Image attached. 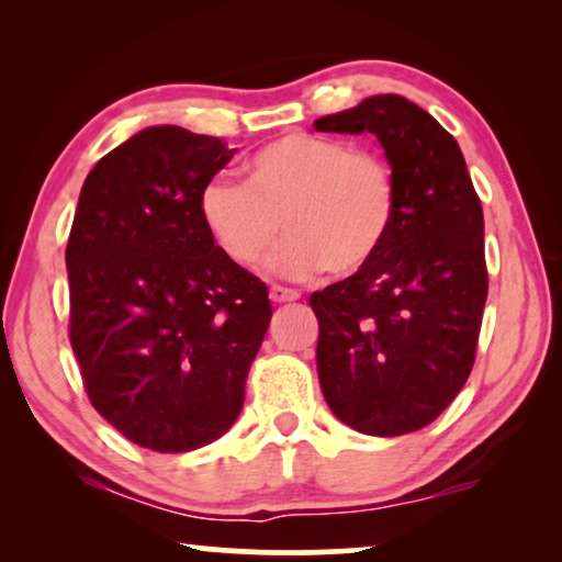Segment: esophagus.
Returning a JSON list of instances; mask_svg holds the SVG:
<instances>
[{
    "mask_svg": "<svg viewBox=\"0 0 562 562\" xmlns=\"http://www.w3.org/2000/svg\"><path fill=\"white\" fill-rule=\"evenodd\" d=\"M268 296H271V302H276V304H286V302H296L299 291H296V289L279 286V283H273V286L268 289Z\"/></svg>",
    "mask_w": 562,
    "mask_h": 562,
    "instance_id": "obj_1",
    "label": "esophagus"
}]
</instances>
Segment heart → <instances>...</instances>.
Instances as JSON below:
<instances>
[{
    "instance_id": "b5f03b06",
    "label": "heart",
    "mask_w": 562,
    "mask_h": 562,
    "mask_svg": "<svg viewBox=\"0 0 562 562\" xmlns=\"http://www.w3.org/2000/svg\"><path fill=\"white\" fill-rule=\"evenodd\" d=\"M245 187L212 179L199 194V220L222 256L252 268L281 227L266 268L306 281L329 268L350 276L373 263L398 212L396 176L375 153L310 133L263 145L243 164Z\"/></svg>"
}]
</instances>
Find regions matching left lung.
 Instances as JSON below:
<instances>
[{"label": "left lung", "instance_id": "left-lung-1", "mask_svg": "<svg viewBox=\"0 0 562 562\" xmlns=\"http://www.w3.org/2000/svg\"><path fill=\"white\" fill-rule=\"evenodd\" d=\"M314 127L371 133L398 187L379 258L310 299L322 394L358 432H414L440 417L471 375L488 294L481 199L456 137L409 99L368 97Z\"/></svg>", "mask_w": 562, "mask_h": 562}]
</instances>
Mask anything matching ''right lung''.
<instances>
[{
    "label": "right lung",
    "mask_w": 562,
    "mask_h": 562,
    "mask_svg": "<svg viewBox=\"0 0 562 562\" xmlns=\"http://www.w3.org/2000/svg\"><path fill=\"white\" fill-rule=\"evenodd\" d=\"M235 153L153 125L81 187L66 248L71 348L94 409L140 448L189 452L225 435L271 322L266 283L222 256L196 210Z\"/></svg>",
    "instance_id": "obj_1"
}]
</instances>
